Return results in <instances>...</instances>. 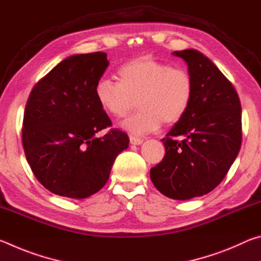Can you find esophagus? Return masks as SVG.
Masks as SVG:
<instances>
[{
  "label": "esophagus",
  "instance_id": "esophagus-1",
  "mask_svg": "<svg viewBox=\"0 0 261 261\" xmlns=\"http://www.w3.org/2000/svg\"><path fill=\"white\" fill-rule=\"evenodd\" d=\"M130 144L131 145H141L143 144V139L138 138V137L130 136Z\"/></svg>",
  "mask_w": 261,
  "mask_h": 261
}]
</instances>
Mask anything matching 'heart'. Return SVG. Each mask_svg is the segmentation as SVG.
Wrapping results in <instances>:
<instances>
[{"label": "heart", "instance_id": "heart-1", "mask_svg": "<svg viewBox=\"0 0 261 261\" xmlns=\"http://www.w3.org/2000/svg\"><path fill=\"white\" fill-rule=\"evenodd\" d=\"M118 82L101 78L95 85L100 107L114 118L126 116L136 107L140 110L123 122L134 135H146L165 123L179 122L191 106L193 78L183 68H174L152 56H139L117 70Z\"/></svg>", "mask_w": 261, "mask_h": 261}]
</instances>
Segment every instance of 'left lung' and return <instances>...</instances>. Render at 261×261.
<instances>
[{
	"label": "left lung",
	"instance_id": "8db88e82",
	"mask_svg": "<svg viewBox=\"0 0 261 261\" xmlns=\"http://www.w3.org/2000/svg\"><path fill=\"white\" fill-rule=\"evenodd\" d=\"M173 55L188 64L193 99L185 116L161 139L165 158L149 175L166 197L189 200L214 190L230 169L242 144V107L232 84L208 57L196 49Z\"/></svg>",
	"mask_w": 261,
	"mask_h": 261
}]
</instances>
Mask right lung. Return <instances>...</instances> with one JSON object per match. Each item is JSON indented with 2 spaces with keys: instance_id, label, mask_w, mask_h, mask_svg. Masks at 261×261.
Listing matches in <instances>:
<instances>
[{
  "instance_id": "add662e5",
  "label": "right lung",
  "mask_w": 261,
  "mask_h": 261,
  "mask_svg": "<svg viewBox=\"0 0 261 261\" xmlns=\"http://www.w3.org/2000/svg\"><path fill=\"white\" fill-rule=\"evenodd\" d=\"M109 62L102 51L64 59L33 87L24 113V152L37 179L50 192L84 199L105 187L129 137L112 130L95 98Z\"/></svg>"
}]
</instances>
